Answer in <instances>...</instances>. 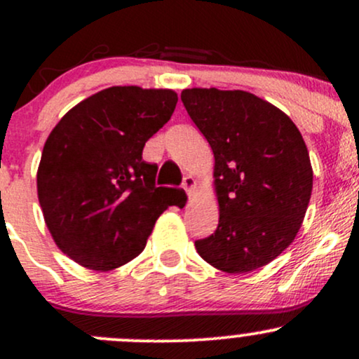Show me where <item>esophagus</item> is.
<instances>
[{"instance_id": "obj_1", "label": "esophagus", "mask_w": 359, "mask_h": 359, "mask_svg": "<svg viewBox=\"0 0 359 359\" xmlns=\"http://www.w3.org/2000/svg\"><path fill=\"white\" fill-rule=\"evenodd\" d=\"M182 187L185 189V192H187L189 196H191V194L194 192V189H196V179H194L192 175L184 177V180H182Z\"/></svg>"}]
</instances>
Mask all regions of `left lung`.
Returning a JSON list of instances; mask_svg holds the SVG:
<instances>
[{
    "mask_svg": "<svg viewBox=\"0 0 359 359\" xmlns=\"http://www.w3.org/2000/svg\"><path fill=\"white\" fill-rule=\"evenodd\" d=\"M185 109L214 154L219 224L197 253L226 273L269 265L297 236L312 192V167L299 128L246 90L184 89Z\"/></svg>",
    "mask_w": 359,
    "mask_h": 359,
    "instance_id": "1",
    "label": "left lung"
}]
</instances>
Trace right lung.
Masks as SVG:
<instances>
[{
	"label": "right lung",
	"instance_id": "add662e5",
	"mask_svg": "<svg viewBox=\"0 0 359 359\" xmlns=\"http://www.w3.org/2000/svg\"><path fill=\"white\" fill-rule=\"evenodd\" d=\"M172 89L114 86L57 123L45 142L36 192L55 245L74 262L108 271L137 258L179 189L156 187L143 147L170 119Z\"/></svg>",
	"mask_w": 359,
	"mask_h": 359
}]
</instances>
